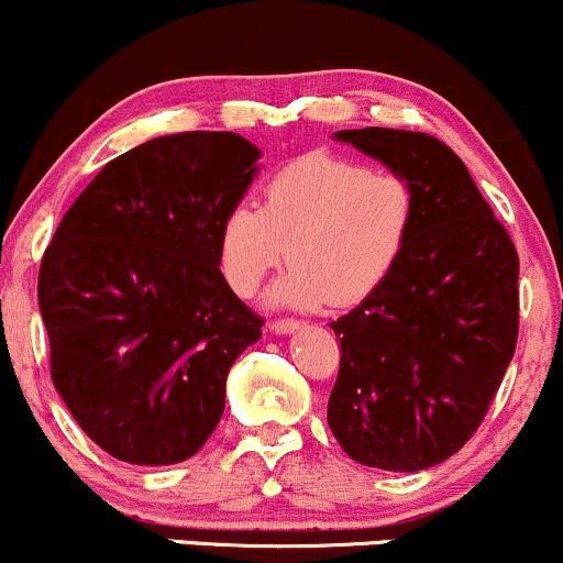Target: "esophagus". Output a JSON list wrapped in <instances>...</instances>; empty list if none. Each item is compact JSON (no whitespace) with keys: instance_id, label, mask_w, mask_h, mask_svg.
Here are the masks:
<instances>
[{"instance_id":"1","label":"esophagus","mask_w":563,"mask_h":563,"mask_svg":"<svg viewBox=\"0 0 563 563\" xmlns=\"http://www.w3.org/2000/svg\"><path fill=\"white\" fill-rule=\"evenodd\" d=\"M301 327L299 321H294V318H275V321L269 323V329L275 331V334H291V331H297Z\"/></svg>"}]
</instances>
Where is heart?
Here are the masks:
<instances>
[{
  "label": "heart",
  "mask_w": 563,
  "mask_h": 563,
  "mask_svg": "<svg viewBox=\"0 0 563 563\" xmlns=\"http://www.w3.org/2000/svg\"><path fill=\"white\" fill-rule=\"evenodd\" d=\"M416 191L401 175L334 153L283 164L262 207L236 202L218 234V266L234 294L251 297L286 258L294 266L272 301L351 307L394 275L416 229Z\"/></svg>",
  "instance_id": "heart-1"
}]
</instances>
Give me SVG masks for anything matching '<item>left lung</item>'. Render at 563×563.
Returning a JSON list of instances; mask_svg holds the SVG:
<instances>
[{
    "mask_svg": "<svg viewBox=\"0 0 563 563\" xmlns=\"http://www.w3.org/2000/svg\"><path fill=\"white\" fill-rule=\"evenodd\" d=\"M334 137L405 177L418 212L394 275L331 321L329 429L358 464L429 470L475 434L516 353L518 251L445 142L380 126Z\"/></svg>",
    "mask_w": 563,
    "mask_h": 563,
    "instance_id": "8db88e82",
    "label": "left lung"
}]
</instances>
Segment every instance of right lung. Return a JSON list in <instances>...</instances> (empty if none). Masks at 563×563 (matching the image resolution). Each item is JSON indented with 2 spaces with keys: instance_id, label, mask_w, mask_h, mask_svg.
<instances>
[{
  "instance_id": "right-lung-1",
  "label": "right lung",
  "mask_w": 563,
  "mask_h": 563,
  "mask_svg": "<svg viewBox=\"0 0 563 563\" xmlns=\"http://www.w3.org/2000/svg\"><path fill=\"white\" fill-rule=\"evenodd\" d=\"M262 156L234 132H180L104 164L58 223L37 299L51 377L78 426L126 464L191 459L227 375L262 336L218 269V234Z\"/></svg>"
}]
</instances>
